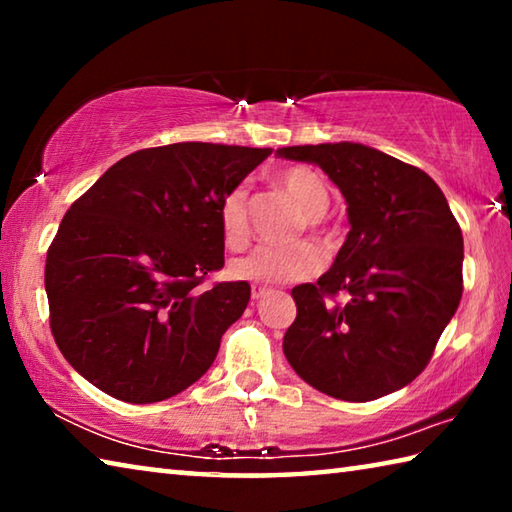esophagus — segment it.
I'll return each instance as SVG.
<instances>
[{
	"label": "esophagus",
	"mask_w": 512,
	"mask_h": 512,
	"mask_svg": "<svg viewBox=\"0 0 512 512\" xmlns=\"http://www.w3.org/2000/svg\"><path fill=\"white\" fill-rule=\"evenodd\" d=\"M268 291H271V289H268V287H257V284H255V287H253V300H259V298H264Z\"/></svg>",
	"instance_id": "esophagus-1"
}]
</instances>
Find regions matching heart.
Instances as JSON below:
<instances>
[{"label":"heart","mask_w":512,"mask_h":512,"mask_svg":"<svg viewBox=\"0 0 512 512\" xmlns=\"http://www.w3.org/2000/svg\"><path fill=\"white\" fill-rule=\"evenodd\" d=\"M280 185L293 203L309 219L323 214L329 205V192L325 180L314 169L291 167L280 173ZM219 223L225 244L239 248L248 239V187L241 183L223 196L219 205ZM325 266V253L314 244L298 246H257L248 255L237 257L230 266V273L237 280L255 284H280L296 282L316 275Z\"/></svg>","instance_id":"b5f03b06"}]
</instances>
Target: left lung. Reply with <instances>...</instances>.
<instances>
[{"label": "left lung", "mask_w": 512, "mask_h": 512, "mask_svg": "<svg viewBox=\"0 0 512 512\" xmlns=\"http://www.w3.org/2000/svg\"><path fill=\"white\" fill-rule=\"evenodd\" d=\"M277 158L318 164L350 221L332 268L291 291L298 316L284 357L336 400L400 391L429 363L463 296V235L445 194L422 169L366 144L284 146Z\"/></svg>", "instance_id": "1"}]
</instances>
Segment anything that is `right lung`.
<instances>
[{
  "instance_id": "1",
  "label": "right lung",
  "mask_w": 512,
  "mask_h": 512,
  "mask_svg": "<svg viewBox=\"0 0 512 512\" xmlns=\"http://www.w3.org/2000/svg\"><path fill=\"white\" fill-rule=\"evenodd\" d=\"M271 149L180 142L135 151L63 216L45 266L49 323L79 375L121 402L151 404L201 379L250 300L219 282V205Z\"/></svg>"
}]
</instances>
